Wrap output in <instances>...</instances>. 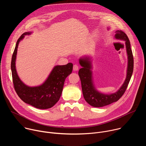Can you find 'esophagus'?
I'll list each match as a JSON object with an SVG mask.
<instances>
[{
    "label": "esophagus",
    "instance_id": "1",
    "mask_svg": "<svg viewBox=\"0 0 146 146\" xmlns=\"http://www.w3.org/2000/svg\"><path fill=\"white\" fill-rule=\"evenodd\" d=\"M78 70V66L77 65H74L73 66V70L77 71Z\"/></svg>",
    "mask_w": 146,
    "mask_h": 146
}]
</instances>
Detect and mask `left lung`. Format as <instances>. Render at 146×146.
Listing matches in <instances>:
<instances>
[{
	"label": "left lung",
	"mask_w": 146,
	"mask_h": 146,
	"mask_svg": "<svg viewBox=\"0 0 146 146\" xmlns=\"http://www.w3.org/2000/svg\"><path fill=\"white\" fill-rule=\"evenodd\" d=\"M114 37L117 40L124 41L128 59L126 78L117 92L111 94H105L97 90L94 84L92 70V58L89 57H83L79 59V63L82 68L79 70L78 75L84 98L89 105L94 107H102L117 102L124 93L133 73V58L127 35L121 30H117Z\"/></svg>",
	"instance_id": "1"
}]
</instances>
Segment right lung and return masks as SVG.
<instances>
[{
    "label": "right lung",
    "mask_w": 146,
    "mask_h": 146,
    "mask_svg": "<svg viewBox=\"0 0 146 146\" xmlns=\"http://www.w3.org/2000/svg\"><path fill=\"white\" fill-rule=\"evenodd\" d=\"M32 33H23L17 42L11 64L13 81L15 90L23 102L36 108L45 110L52 108L59 100L65 80L72 72L73 64L68 63L65 65L55 66L47 79L40 85L30 86L26 85L18 75L15 62L19 42L25 35Z\"/></svg>",
    "instance_id": "1"
}]
</instances>
